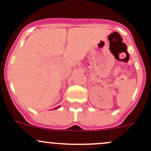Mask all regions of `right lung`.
Listing matches in <instances>:
<instances>
[{
	"instance_id": "right-lung-1",
	"label": "right lung",
	"mask_w": 151,
	"mask_h": 151,
	"mask_svg": "<svg viewBox=\"0 0 151 151\" xmlns=\"http://www.w3.org/2000/svg\"><path fill=\"white\" fill-rule=\"evenodd\" d=\"M60 107V106H57V107H55L54 108V109H58V108Z\"/></svg>"
}]
</instances>
